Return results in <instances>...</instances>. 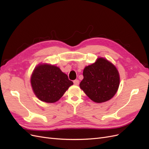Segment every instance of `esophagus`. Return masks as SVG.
<instances>
[{
  "mask_svg": "<svg viewBox=\"0 0 149 149\" xmlns=\"http://www.w3.org/2000/svg\"><path fill=\"white\" fill-rule=\"evenodd\" d=\"M73 83L76 85H78L79 84V81L78 79H75L73 81Z\"/></svg>",
  "mask_w": 149,
  "mask_h": 149,
  "instance_id": "esophagus-1",
  "label": "esophagus"
}]
</instances>
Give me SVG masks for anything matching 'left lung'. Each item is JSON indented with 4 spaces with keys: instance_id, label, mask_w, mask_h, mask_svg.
<instances>
[{
    "instance_id": "obj_1",
    "label": "left lung",
    "mask_w": 149,
    "mask_h": 149,
    "mask_svg": "<svg viewBox=\"0 0 149 149\" xmlns=\"http://www.w3.org/2000/svg\"><path fill=\"white\" fill-rule=\"evenodd\" d=\"M80 88L92 101L101 103L113 97L119 86L120 78L116 66L104 58L86 66Z\"/></svg>"
}]
</instances>
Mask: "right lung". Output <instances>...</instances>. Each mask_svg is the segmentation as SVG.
I'll return each instance as SVG.
<instances>
[{
    "label": "right lung",
    "instance_id": "1",
    "mask_svg": "<svg viewBox=\"0 0 149 149\" xmlns=\"http://www.w3.org/2000/svg\"><path fill=\"white\" fill-rule=\"evenodd\" d=\"M33 93L40 100L53 103L63 96L73 83L59 68L48 64H40L34 69L31 76Z\"/></svg>",
    "mask_w": 149,
    "mask_h": 149
}]
</instances>
